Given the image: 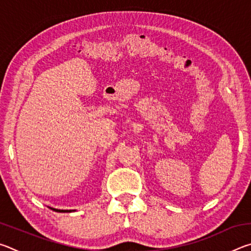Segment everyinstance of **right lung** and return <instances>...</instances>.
Returning a JSON list of instances; mask_svg holds the SVG:
<instances>
[{
	"mask_svg": "<svg viewBox=\"0 0 251 251\" xmlns=\"http://www.w3.org/2000/svg\"><path fill=\"white\" fill-rule=\"evenodd\" d=\"M50 209L54 210V211H57V212H71V211H74V210H63V209H55V208H50Z\"/></svg>",
	"mask_w": 251,
	"mask_h": 251,
	"instance_id": "1",
	"label": "right lung"
}]
</instances>
